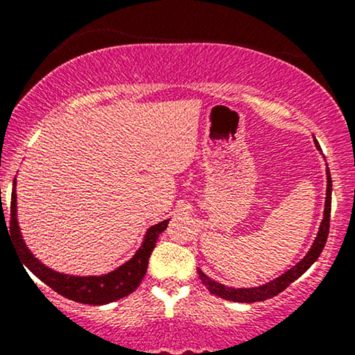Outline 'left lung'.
<instances>
[{"label":"left lung","mask_w":355,"mask_h":355,"mask_svg":"<svg viewBox=\"0 0 355 355\" xmlns=\"http://www.w3.org/2000/svg\"><path fill=\"white\" fill-rule=\"evenodd\" d=\"M315 146L317 148H320L319 144H317V140H315ZM331 200H332V180H331V172H329V168H327V197H325L324 218H322V222H320L319 234H317L315 240H313L311 250L307 252V255H305L304 259L297 263V266L288 268L285 274L277 277V279H274V280H270V282L260 285V287L235 288V287H227V285H223L220 282H215V280H211L210 277H207L205 274H203L200 268H197L202 284L205 285L207 291H209L210 294L217 295V297H220V299L232 300V302H245V304L262 302V300L272 299V297L280 294V292L285 291V288L294 282V280L299 279V277L302 275L304 272L307 270V268L311 267L317 259H319L322 250H324L325 242H327V237H329V227H331V203H332Z\"/></svg>","instance_id":"left-lung-1"}]
</instances>
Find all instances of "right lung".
<instances>
[{
  "mask_svg": "<svg viewBox=\"0 0 355 355\" xmlns=\"http://www.w3.org/2000/svg\"><path fill=\"white\" fill-rule=\"evenodd\" d=\"M5 217V214L1 215ZM170 220H164V222L157 223V225L150 227L146 230V235L144 239V243L138 248L137 254L125 262L123 266L115 268L113 272L105 275H88V277H78V275H68L60 274V272L51 270L44 263L40 262L36 257L31 254L30 248L23 242L21 234H19L18 218H16V178L13 182V191H11V215H10V235L16 242L18 247V255L21 262L38 277L43 280L48 287L53 291L58 292L60 295L67 297V299L75 300L80 304H89V305H103L115 302L118 299L130 295L133 291L140 285L141 279L146 274L148 268V259L152 255L155 243H157L160 234L166 229Z\"/></svg>",
  "mask_w": 355,
  "mask_h": 355,
  "instance_id": "right-lung-1",
  "label": "right lung"
}]
</instances>
